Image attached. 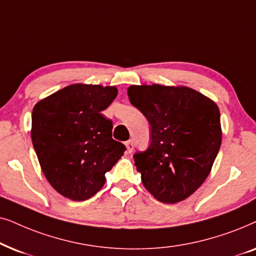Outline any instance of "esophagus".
I'll return each mask as SVG.
<instances>
[{
    "label": "esophagus",
    "mask_w": 256,
    "mask_h": 256,
    "mask_svg": "<svg viewBox=\"0 0 256 256\" xmlns=\"http://www.w3.org/2000/svg\"><path fill=\"white\" fill-rule=\"evenodd\" d=\"M125 145H126V152L128 153H131L132 151H134V142L131 140H128L125 142Z\"/></svg>",
    "instance_id": "esophagus-1"
}]
</instances>
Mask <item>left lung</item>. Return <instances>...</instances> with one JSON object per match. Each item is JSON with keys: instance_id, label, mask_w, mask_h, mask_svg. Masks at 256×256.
Instances as JSON below:
<instances>
[{"instance_id": "8db88e82", "label": "left lung", "mask_w": 256, "mask_h": 256, "mask_svg": "<svg viewBox=\"0 0 256 256\" xmlns=\"http://www.w3.org/2000/svg\"><path fill=\"white\" fill-rule=\"evenodd\" d=\"M128 94L151 125L148 148L134 154L145 188L162 202H182L205 182L219 152V108L186 86L132 85Z\"/></svg>"}]
</instances>
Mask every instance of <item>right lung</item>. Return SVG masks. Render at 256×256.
I'll list each match as a JSON object with an SVG mask.
<instances>
[{
	"mask_svg": "<svg viewBox=\"0 0 256 256\" xmlns=\"http://www.w3.org/2000/svg\"><path fill=\"white\" fill-rule=\"evenodd\" d=\"M114 86L74 84L38 102L32 110V139L42 171L57 192L83 202L105 184V173L125 152L112 138L105 110Z\"/></svg>",
	"mask_w": 256,
	"mask_h": 256,
	"instance_id": "obj_1",
	"label": "right lung"
}]
</instances>
